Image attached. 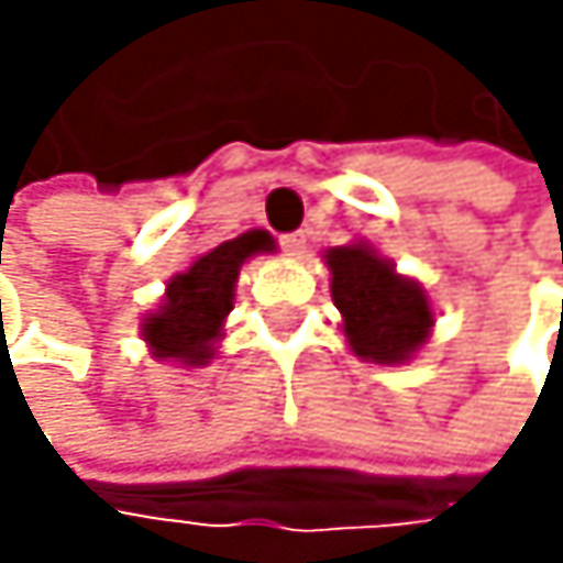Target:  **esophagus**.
<instances>
[{
    "label": "esophagus",
    "instance_id": "obj_1",
    "mask_svg": "<svg viewBox=\"0 0 563 563\" xmlns=\"http://www.w3.org/2000/svg\"><path fill=\"white\" fill-rule=\"evenodd\" d=\"M279 246H284L287 256H303L307 253V232H290V235H279Z\"/></svg>",
    "mask_w": 563,
    "mask_h": 563
}]
</instances>
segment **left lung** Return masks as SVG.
I'll return each mask as SVG.
<instances>
[{"instance_id": "1", "label": "left lung", "mask_w": 563, "mask_h": 563, "mask_svg": "<svg viewBox=\"0 0 563 563\" xmlns=\"http://www.w3.org/2000/svg\"><path fill=\"white\" fill-rule=\"evenodd\" d=\"M331 297L344 317L351 351L372 364H405L432 331V303L422 284L395 273L367 243L328 250Z\"/></svg>"}]
</instances>
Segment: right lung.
I'll return each instance as SVG.
<instances>
[{"instance_id":"obj_1","label":"right lung","mask_w":563,"mask_h":563,"mask_svg":"<svg viewBox=\"0 0 563 563\" xmlns=\"http://www.w3.org/2000/svg\"><path fill=\"white\" fill-rule=\"evenodd\" d=\"M273 250L276 246L269 232L250 229L199 256L185 273L172 276L162 307L141 320V338L147 341L151 357L178 361L188 367L209 364L216 341L222 338V323L232 310L240 266L250 256Z\"/></svg>"}]
</instances>
